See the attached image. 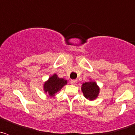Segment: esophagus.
I'll list each match as a JSON object with an SVG mask.
<instances>
[{
	"instance_id": "34e87169",
	"label": "esophagus",
	"mask_w": 135,
	"mask_h": 135,
	"mask_svg": "<svg viewBox=\"0 0 135 135\" xmlns=\"http://www.w3.org/2000/svg\"><path fill=\"white\" fill-rule=\"evenodd\" d=\"M70 82H71V84H73V85H75V84H76V82H77V81H76V80H71L70 81Z\"/></svg>"
}]
</instances>
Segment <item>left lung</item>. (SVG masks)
<instances>
[{
  "label": "left lung",
  "instance_id": "1",
  "mask_svg": "<svg viewBox=\"0 0 135 135\" xmlns=\"http://www.w3.org/2000/svg\"><path fill=\"white\" fill-rule=\"evenodd\" d=\"M81 89L85 98L90 101L95 99L99 93V88L96 82L94 81H90V82L83 83Z\"/></svg>",
  "mask_w": 135,
  "mask_h": 135
}]
</instances>
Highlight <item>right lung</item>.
Instances as JSON below:
<instances>
[{"mask_svg": "<svg viewBox=\"0 0 135 135\" xmlns=\"http://www.w3.org/2000/svg\"><path fill=\"white\" fill-rule=\"evenodd\" d=\"M67 84V80L64 78H60L56 74L51 76L44 84V90L48 93L49 96H54L55 94L59 92L62 87Z\"/></svg>", "mask_w": 135, "mask_h": 135, "instance_id": "right-lung-1", "label": "right lung"}]
</instances>
